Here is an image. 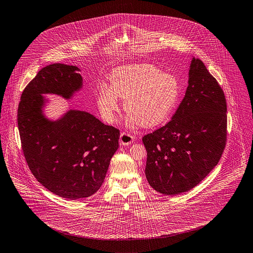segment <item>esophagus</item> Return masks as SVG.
<instances>
[{
  "mask_svg": "<svg viewBox=\"0 0 253 253\" xmlns=\"http://www.w3.org/2000/svg\"><path fill=\"white\" fill-rule=\"evenodd\" d=\"M133 139H134V137L131 134L124 131L120 135V143H121V145L127 146V145H129L133 142Z\"/></svg>",
  "mask_w": 253,
  "mask_h": 253,
  "instance_id": "1",
  "label": "esophagus"
}]
</instances>
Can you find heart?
I'll return each mask as SVG.
<instances>
[{
	"instance_id": "1",
	"label": "heart",
	"mask_w": 253,
	"mask_h": 253,
	"mask_svg": "<svg viewBox=\"0 0 253 253\" xmlns=\"http://www.w3.org/2000/svg\"><path fill=\"white\" fill-rule=\"evenodd\" d=\"M110 83V87H101L97 95L98 109L108 123L115 122L119 96L125 99L129 126H157L173 112L181 94L179 79L151 64L120 67L111 73Z\"/></svg>"
}]
</instances>
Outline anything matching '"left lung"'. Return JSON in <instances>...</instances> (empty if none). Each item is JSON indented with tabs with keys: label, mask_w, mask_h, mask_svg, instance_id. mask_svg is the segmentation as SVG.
Returning <instances> with one entry per match:
<instances>
[{
	"label": "left lung",
	"mask_w": 253,
	"mask_h": 253,
	"mask_svg": "<svg viewBox=\"0 0 253 253\" xmlns=\"http://www.w3.org/2000/svg\"><path fill=\"white\" fill-rule=\"evenodd\" d=\"M227 104L216 79L193 58L188 86L164 126L142 138L150 185L165 195L190 190L214 168L227 140Z\"/></svg>",
	"instance_id": "obj_1"
}]
</instances>
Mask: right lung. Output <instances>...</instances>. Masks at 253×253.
<instances>
[{"instance_id":"add662e5","label":"right lung","mask_w":253,"mask_h":253,"mask_svg":"<svg viewBox=\"0 0 253 253\" xmlns=\"http://www.w3.org/2000/svg\"><path fill=\"white\" fill-rule=\"evenodd\" d=\"M79 70L64 64L41 69L24 89L17 111L22 151L31 172L48 190L71 200L99 189L120 137L118 128L85 111L69 110L57 121L42 114V94L69 99L82 88Z\"/></svg>"}]
</instances>
